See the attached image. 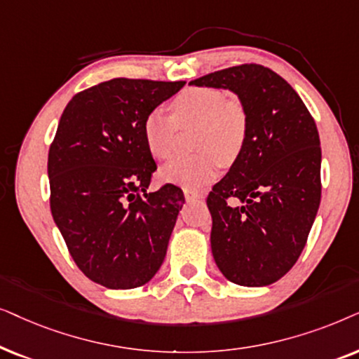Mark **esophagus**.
Here are the masks:
<instances>
[{"instance_id":"1","label":"esophagus","mask_w":359,"mask_h":359,"mask_svg":"<svg viewBox=\"0 0 359 359\" xmlns=\"http://www.w3.org/2000/svg\"><path fill=\"white\" fill-rule=\"evenodd\" d=\"M184 195H185V198L189 200V202H195V200H200V198H203V197H205L203 194H200V192H194V190H189V189H185V190H184Z\"/></svg>"}]
</instances>
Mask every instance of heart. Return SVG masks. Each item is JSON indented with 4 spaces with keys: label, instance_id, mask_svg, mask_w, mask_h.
Returning <instances> with one entry per match:
<instances>
[{
    "label": "heart",
    "instance_id": "heart-1",
    "mask_svg": "<svg viewBox=\"0 0 359 359\" xmlns=\"http://www.w3.org/2000/svg\"><path fill=\"white\" fill-rule=\"evenodd\" d=\"M174 116L164 108H154L146 116L144 140L151 154L159 161L170 159L175 152L179 126L198 128L195 149L203 154L182 157L162 167L164 182L200 189L218 175L219 159H236L246 141V113L236 100H228L217 88H189L172 102Z\"/></svg>",
    "mask_w": 359,
    "mask_h": 359
}]
</instances>
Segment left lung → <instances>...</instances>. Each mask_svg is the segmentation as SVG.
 Wrapping results in <instances>:
<instances>
[{
	"instance_id": "left-lung-1",
	"label": "left lung",
	"mask_w": 359,
	"mask_h": 359,
	"mask_svg": "<svg viewBox=\"0 0 359 359\" xmlns=\"http://www.w3.org/2000/svg\"><path fill=\"white\" fill-rule=\"evenodd\" d=\"M190 85L229 90L246 113V141L207 203L213 259L228 280L264 287L292 269L320 207L318 131L280 75L246 64Z\"/></svg>"
}]
</instances>
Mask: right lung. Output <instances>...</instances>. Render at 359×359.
Returning a JSON list of instances; mask_svg holds the SVG:
<instances>
[{
  "mask_svg": "<svg viewBox=\"0 0 359 359\" xmlns=\"http://www.w3.org/2000/svg\"><path fill=\"white\" fill-rule=\"evenodd\" d=\"M185 82L113 79L75 95L49 149L50 212L79 269L107 289L149 283L185 198L147 192L156 162L144 121Z\"/></svg>",
  "mask_w": 359,
  "mask_h": 359,
  "instance_id": "add662e5",
  "label": "right lung"
}]
</instances>
